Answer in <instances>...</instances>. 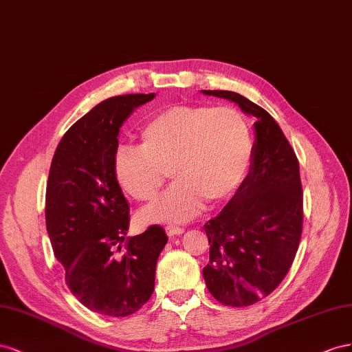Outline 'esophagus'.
<instances>
[{
  "mask_svg": "<svg viewBox=\"0 0 352 352\" xmlns=\"http://www.w3.org/2000/svg\"><path fill=\"white\" fill-rule=\"evenodd\" d=\"M165 230H166V234H168L169 237L179 236V234H183V233H184V228H182V227H175V226H166V227H165Z\"/></svg>",
  "mask_w": 352,
  "mask_h": 352,
  "instance_id": "esophagus-1",
  "label": "esophagus"
}]
</instances>
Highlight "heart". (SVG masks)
Listing matches in <instances>:
<instances>
[{"label": "heart", "mask_w": 352, "mask_h": 352, "mask_svg": "<svg viewBox=\"0 0 352 352\" xmlns=\"http://www.w3.org/2000/svg\"><path fill=\"white\" fill-rule=\"evenodd\" d=\"M252 159V134L233 107L175 106L146 124L142 144L115 153L119 186L138 202H152L168 173L175 184L143 210L144 221L183 223L204 202L215 205L242 183Z\"/></svg>", "instance_id": "heart-1"}]
</instances>
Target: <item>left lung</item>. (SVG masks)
Wrapping results in <instances>:
<instances>
[{
  "label": "left lung",
  "mask_w": 352,
  "mask_h": 352,
  "mask_svg": "<svg viewBox=\"0 0 352 352\" xmlns=\"http://www.w3.org/2000/svg\"><path fill=\"white\" fill-rule=\"evenodd\" d=\"M239 104L256 122L243 183L204 226L209 263L204 278L218 302L249 307L282 283L302 234V186L294 148L267 110L233 91L202 89Z\"/></svg>",
  "instance_id": "obj_1"
}]
</instances>
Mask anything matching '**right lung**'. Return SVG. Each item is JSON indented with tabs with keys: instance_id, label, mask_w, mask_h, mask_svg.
<instances>
[{
	"instance_id": "1",
	"label": "right lung",
	"mask_w": 352,
	"mask_h": 352,
	"mask_svg": "<svg viewBox=\"0 0 352 352\" xmlns=\"http://www.w3.org/2000/svg\"><path fill=\"white\" fill-rule=\"evenodd\" d=\"M155 93L110 97L67 129L50 166L45 223L72 295L94 313L131 316L155 289L168 237L160 226L128 237L129 205L115 177L119 128Z\"/></svg>"
}]
</instances>
